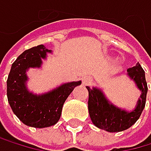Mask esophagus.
<instances>
[{
    "mask_svg": "<svg viewBox=\"0 0 151 151\" xmlns=\"http://www.w3.org/2000/svg\"><path fill=\"white\" fill-rule=\"evenodd\" d=\"M91 81H92V79H91V77H84L83 78V80H82V82H83V85H85V86H87V85H89L90 83H91Z\"/></svg>",
    "mask_w": 151,
    "mask_h": 151,
    "instance_id": "esophagus-1",
    "label": "esophagus"
}]
</instances>
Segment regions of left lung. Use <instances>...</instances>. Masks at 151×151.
I'll return each instance as SVG.
<instances>
[{"mask_svg":"<svg viewBox=\"0 0 151 151\" xmlns=\"http://www.w3.org/2000/svg\"><path fill=\"white\" fill-rule=\"evenodd\" d=\"M129 78L134 82L140 91V97L132 111H128L114 105L98 87H87L89 92L88 110L93 124L109 132H119L128 129L135 124L146 105L147 84L145 71L139 63L127 70Z\"/></svg>","mask_w":151,"mask_h":151,"instance_id":"obj_1","label":"left lung"}]
</instances>
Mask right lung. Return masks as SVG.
Instances as JSON below:
<instances>
[{"label":"right lung","instance_id":"1","mask_svg":"<svg viewBox=\"0 0 151 151\" xmlns=\"http://www.w3.org/2000/svg\"><path fill=\"white\" fill-rule=\"evenodd\" d=\"M52 54L43 45L25 50L11 66L7 78V99L12 111L24 125L33 128H47L58 123L60 118L63 104L81 81L63 83L43 93H34L28 90L30 68L40 69L47 55Z\"/></svg>","mask_w":151,"mask_h":151}]
</instances>
